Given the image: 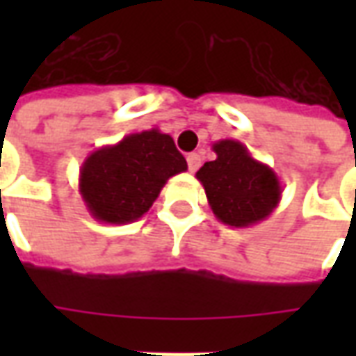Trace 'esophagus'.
Returning <instances> with one entry per match:
<instances>
[{"label":"esophagus","mask_w":356,"mask_h":356,"mask_svg":"<svg viewBox=\"0 0 356 356\" xmlns=\"http://www.w3.org/2000/svg\"><path fill=\"white\" fill-rule=\"evenodd\" d=\"M186 162H188V171H193V173H194V171L200 168V163H202L200 154H196V152L188 154V156H186Z\"/></svg>","instance_id":"1"}]
</instances>
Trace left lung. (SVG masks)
<instances>
[{
    "instance_id": "1",
    "label": "left lung",
    "mask_w": 356,
    "mask_h": 356,
    "mask_svg": "<svg viewBox=\"0 0 356 356\" xmlns=\"http://www.w3.org/2000/svg\"><path fill=\"white\" fill-rule=\"evenodd\" d=\"M213 152L216 160L196 171L213 216L236 229L267 219L282 198L275 171L255 160L240 140H217Z\"/></svg>"
}]
</instances>
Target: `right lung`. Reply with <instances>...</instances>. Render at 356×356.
<instances>
[{
    "label": "right lung",
    "instance_id": "add662e5",
    "mask_svg": "<svg viewBox=\"0 0 356 356\" xmlns=\"http://www.w3.org/2000/svg\"><path fill=\"white\" fill-rule=\"evenodd\" d=\"M183 171L186 160L168 133H131L86 158L80 168V194L97 221L133 223L150 209L168 179Z\"/></svg>",
    "mask_w": 356,
    "mask_h": 356
}]
</instances>
